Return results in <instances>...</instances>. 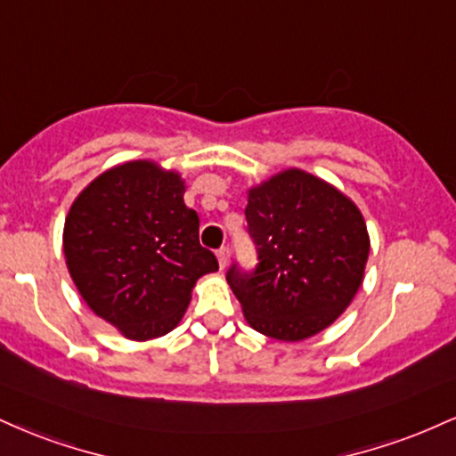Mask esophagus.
Instances as JSON below:
<instances>
[{
	"mask_svg": "<svg viewBox=\"0 0 456 456\" xmlns=\"http://www.w3.org/2000/svg\"><path fill=\"white\" fill-rule=\"evenodd\" d=\"M216 257H218V265H221V268H227L229 259H232V248H229V246H221Z\"/></svg>",
	"mask_w": 456,
	"mask_h": 456,
	"instance_id": "1",
	"label": "esophagus"
}]
</instances>
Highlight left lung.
<instances>
[{"instance_id":"8db88e82","label":"left lung","mask_w":456,"mask_h":456,"mask_svg":"<svg viewBox=\"0 0 456 456\" xmlns=\"http://www.w3.org/2000/svg\"><path fill=\"white\" fill-rule=\"evenodd\" d=\"M244 214L259 264L250 274L232 265L227 282L248 326L297 343L337 322L370 250L358 206L322 177L285 169L248 188Z\"/></svg>"}]
</instances>
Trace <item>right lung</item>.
Wrapping results in <instances>:
<instances>
[{
  "label": "right lung",
  "instance_id": "obj_1",
  "mask_svg": "<svg viewBox=\"0 0 456 456\" xmlns=\"http://www.w3.org/2000/svg\"><path fill=\"white\" fill-rule=\"evenodd\" d=\"M184 192L177 171L128 160L92 180L66 216L64 255L78 294L130 341L171 332L195 282L218 270Z\"/></svg>",
  "mask_w": 456,
  "mask_h": 456
}]
</instances>
